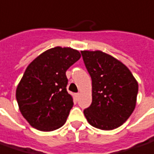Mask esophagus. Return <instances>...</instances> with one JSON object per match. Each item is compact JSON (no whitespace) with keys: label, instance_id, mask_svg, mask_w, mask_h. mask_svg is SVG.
Instances as JSON below:
<instances>
[{"label":"esophagus","instance_id":"esophagus-1","mask_svg":"<svg viewBox=\"0 0 154 154\" xmlns=\"http://www.w3.org/2000/svg\"><path fill=\"white\" fill-rule=\"evenodd\" d=\"M80 97V93H77V94H75V98H76V100H78V98Z\"/></svg>","mask_w":154,"mask_h":154}]
</instances>
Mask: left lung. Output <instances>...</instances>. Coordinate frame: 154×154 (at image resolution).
I'll list each match as a JSON object with an SVG mask.
<instances>
[{
	"label": "left lung",
	"instance_id": "left-lung-1",
	"mask_svg": "<svg viewBox=\"0 0 154 154\" xmlns=\"http://www.w3.org/2000/svg\"><path fill=\"white\" fill-rule=\"evenodd\" d=\"M92 79V104L83 111L89 125L103 130L119 128L135 110L138 82L121 61L102 51H81Z\"/></svg>",
	"mask_w": 154,
	"mask_h": 154
}]
</instances>
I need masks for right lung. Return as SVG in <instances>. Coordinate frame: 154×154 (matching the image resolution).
Returning a JSON list of instances; mask_svg holds the SVG:
<instances>
[{"label": "right lung", "mask_w": 154, "mask_h": 154, "mask_svg": "<svg viewBox=\"0 0 154 154\" xmlns=\"http://www.w3.org/2000/svg\"><path fill=\"white\" fill-rule=\"evenodd\" d=\"M81 58L72 48L55 47L27 66L16 89L19 111L33 128L53 131L63 126L73 106L66 72Z\"/></svg>", "instance_id": "1"}]
</instances>
